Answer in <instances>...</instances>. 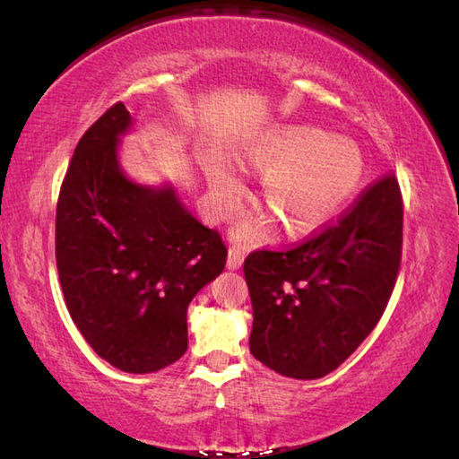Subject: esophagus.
I'll use <instances>...</instances> for the list:
<instances>
[{
  "mask_svg": "<svg viewBox=\"0 0 459 459\" xmlns=\"http://www.w3.org/2000/svg\"><path fill=\"white\" fill-rule=\"evenodd\" d=\"M243 261H245V255L240 253L238 248L230 247V248H229V259H227V267H229V269H232V271H237V269L243 267Z\"/></svg>",
  "mask_w": 459,
  "mask_h": 459,
  "instance_id": "esophagus-1",
  "label": "esophagus"
}]
</instances>
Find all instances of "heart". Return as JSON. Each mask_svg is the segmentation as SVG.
Instances as JSON below:
<instances>
[{
  "label": "heart",
  "mask_w": 459,
  "mask_h": 459,
  "mask_svg": "<svg viewBox=\"0 0 459 459\" xmlns=\"http://www.w3.org/2000/svg\"><path fill=\"white\" fill-rule=\"evenodd\" d=\"M243 161L263 176L259 200L269 212L240 224V240L265 237L277 222L291 238L314 235L351 204L367 172L364 155L352 139L316 126L269 129L247 145ZM206 178L216 212L224 219L235 214L247 194L240 174L219 158L208 164Z\"/></svg>",
  "instance_id": "1"
}]
</instances>
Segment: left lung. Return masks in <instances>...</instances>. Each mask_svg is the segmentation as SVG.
Instances as JSON below:
<instances>
[{"label":"left lung","mask_w":459,"mask_h":459,"mask_svg":"<svg viewBox=\"0 0 459 459\" xmlns=\"http://www.w3.org/2000/svg\"><path fill=\"white\" fill-rule=\"evenodd\" d=\"M403 202L385 176L342 219L290 251L245 259L251 354L283 377L336 370L375 330L401 265Z\"/></svg>","instance_id":"left-lung-1"}]
</instances>
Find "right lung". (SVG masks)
Masks as SVG:
<instances>
[{
  "instance_id": "right-lung-1",
  "label": "right lung",
  "mask_w": 459,
  "mask_h": 459,
  "mask_svg": "<svg viewBox=\"0 0 459 459\" xmlns=\"http://www.w3.org/2000/svg\"><path fill=\"white\" fill-rule=\"evenodd\" d=\"M134 127L113 105L76 145L56 206V267L76 328L111 367L147 375L188 348V306L227 263L221 235L172 184H137L119 164Z\"/></svg>"
}]
</instances>
